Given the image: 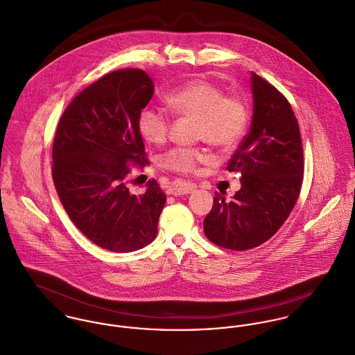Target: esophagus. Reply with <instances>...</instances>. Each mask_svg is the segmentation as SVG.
<instances>
[{
  "instance_id": "esophagus-1",
  "label": "esophagus",
  "mask_w": 355,
  "mask_h": 355,
  "mask_svg": "<svg viewBox=\"0 0 355 355\" xmlns=\"http://www.w3.org/2000/svg\"><path fill=\"white\" fill-rule=\"evenodd\" d=\"M194 191V187L191 184H180V185H173L167 189L168 194H174V196H184V194H189Z\"/></svg>"
}]
</instances>
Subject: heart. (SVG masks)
I'll return each instance as SVG.
<instances>
[{
    "label": "heart",
    "instance_id": "obj_1",
    "mask_svg": "<svg viewBox=\"0 0 355 355\" xmlns=\"http://www.w3.org/2000/svg\"><path fill=\"white\" fill-rule=\"evenodd\" d=\"M170 110L181 116L197 119L196 137L218 148H231L243 137L248 113L245 103L236 97H225L224 92L205 80L185 83L166 96ZM140 137L150 144H161L170 130V117L161 108L144 107L137 114ZM205 161L197 148H174L162 159L166 168L177 173H193Z\"/></svg>",
    "mask_w": 355,
    "mask_h": 355
}]
</instances>
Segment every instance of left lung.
Masks as SVG:
<instances>
[{"label": "left lung", "instance_id": "8db88e82", "mask_svg": "<svg viewBox=\"0 0 355 355\" xmlns=\"http://www.w3.org/2000/svg\"><path fill=\"white\" fill-rule=\"evenodd\" d=\"M250 132L227 164L241 171V189L231 201L215 194L204 218L205 236L215 245L243 251L269 241L292 212L302 182L300 128L288 100L251 73Z\"/></svg>", "mask_w": 355, "mask_h": 355}]
</instances>
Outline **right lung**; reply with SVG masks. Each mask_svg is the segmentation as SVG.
I'll list each match as a JSON object with an SVG mask.
<instances>
[{
  "mask_svg": "<svg viewBox=\"0 0 355 355\" xmlns=\"http://www.w3.org/2000/svg\"><path fill=\"white\" fill-rule=\"evenodd\" d=\"M153 94L143 70L110 73L70 103L55 134L53 180L64 211L87 239L114 252L150 245L166 202L155 180L139 196L125 185L130 164H148L137 114Z\"/></svg>",
  "mask_w": 355,
  "mask_h": 355,
  "instance_id": "add662e5",
  "label": "right lung"
}]
</instances>
